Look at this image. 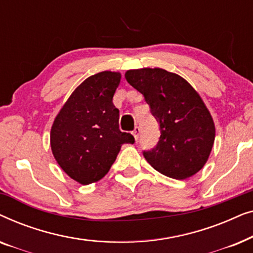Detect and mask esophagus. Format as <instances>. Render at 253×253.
<instances>
[{"label":"esophagus","mask_w":253,"mask_h":253,"mask_svg":"<svg viewBox=\"0 0 253 253\" xmlns=\"http://www.w3.org/2000/svg\"><path fill=\"white\" fill-rule=\"evenodd\" d=\"M132 134H133L134 139L138 140V138H139V134H140V127L139 126L134 127V130L132 131Z\"/></svg>","instance_id":"34e87169"}]
</instances>
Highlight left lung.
Instances as JSON below:
<instances>
[{
    "instance_id": "8db88e82",
    "label": "left lung",
    "mask_w": 253,
    "mask_h": 253,
    "mask_svg": "<svg viewBox=\"0 0 253 253\" xmlns=\"http://www.w3.org/2000/svg\"><path fill=\"white\" fill-rule=\"evenodd\" d=\"M126 79L144 95L160 126L158 144L143 152L148 164L175 179L198 172L215 138L213 119L198 93L181 76L160 68L129 70Z\"/></svg>"
}]
</instances>
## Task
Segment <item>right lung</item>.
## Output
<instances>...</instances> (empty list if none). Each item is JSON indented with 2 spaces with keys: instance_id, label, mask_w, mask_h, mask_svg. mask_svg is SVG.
I'll return each instance as SVG.
<instances>
[{
  "instance_id": "add662e5",
  "label": "right lung",
  "mask_w": 253,
  "mask_h": 253,
  "mask_svg": "<svg viewBox=\"0 0 253 253\" xmlns=\"http://www.w3.org/2000/svg\"><path fill=\"white\" fill-rule=\"evenodd\" d=\"M120 82L121 75L112 71L85 79L72 92L51 126L54 158L81 184L101 179L115 162L121 146L134 143L132 134L120 130V110L113 103Z\"/></svg>"
}]
</instances>
